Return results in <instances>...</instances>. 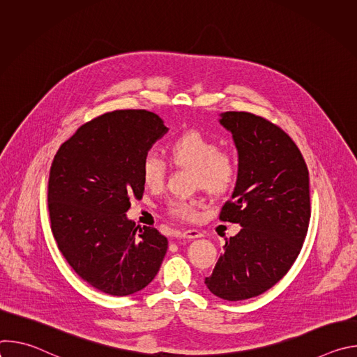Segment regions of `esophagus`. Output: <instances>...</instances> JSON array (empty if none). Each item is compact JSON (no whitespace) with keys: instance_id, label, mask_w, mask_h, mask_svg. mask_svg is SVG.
<instances>
[{"instance_id":"34e87169","label":"esophagus","mask_w":357,"mask_h":357,"mask_svg":"<svg viewBox=\"0 0 357 357\" xmlns=\"http://www.w3.org/2000/svg\"><path fill=\"white\" fill-rule=\"evenodd\" d=\"M181 237L183 238H189V240H193V238H200L202 237V233L199 230H186L181 234Z\"/></svg>"}]
</instances>
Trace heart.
Wrapping results in <instances>:
<instances>
[{
    "mask_svg": "<svg viewBox=\"0 0 357 357\" xmlns=\"http://www.w3.org/2000/svg\"><path fill=\"white\" fill-rule=\"evenodd\" d=\"M219 142L200 131H186L176 137L167 148L169 162L179 168L195 169L196 185L212 195L229 192L237 178V162L227 151L219 149ZM167 165L155 154H146L141 162V179L149 189L162 186ZM193 200H172L168 206L171 215L189 219L195 215Z\"/></svg>",
    "mask_w": 357,
    "mask_h": 357,
    "instance_id": "1",
    "label": "heart"
}]
</instances>
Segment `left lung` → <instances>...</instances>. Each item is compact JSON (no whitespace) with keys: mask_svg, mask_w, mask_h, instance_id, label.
<instances>
[{"mask_svg":"<svg viewBox=\"0 0 357 357\" xmlns=\"http://www.w3.org/2000/svg\"><path fill=\"white\" fill-rule=\"evenodd\" d=\"M238 172L220 220L241 230L226 238L206 287L226 301L257 296L275 285L302 248L311 218L310 174L301 151L280 127L245 112H226Z\"/></svg>","mask_w":357,"mask_h":357,"instance_id":"obj_1","label":"left lung"}]
</instances>
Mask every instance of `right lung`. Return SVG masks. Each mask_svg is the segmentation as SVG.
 Here are the masks:
<instances>
[{
    "label": "right lung",
    "mask_w": 357,
    "mask_h": 357,
    "mask_svg": "<svg viewBox=\"0 0 357 357\" xmlns=\"http://www.w3.org/2000/svg\"><path fill=\"white\" fill-rule=\"evenodd\" d=\"M167 132L155 113H106L63 142L50 167V229L69 266L101 292L135 294L160 271L167 237L126 213L142 197V158Z\"/></svg>",
    "instance_id": "add662e5"
}]
</instances>
